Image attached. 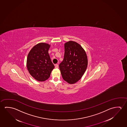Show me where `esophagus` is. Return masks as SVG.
<instances>
[{
  "instance_id": "obj_1",
  "label": "esophagus",
  "mask_w": 127,
  "mask_h": 127,
  "mask_svg": "<svg viewBox=\"0 0 127 127\" xmlns=\"http://www.w3.org/2000/svg\"><path fill=\"white\" fill-rule=\"evenodd\" d=\"M55 68H58V64H55Z\"/></svg>"
}]
</instances>
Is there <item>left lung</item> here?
Masks as SVG:
<instances>
[{
  "mask_svg": "<svg viewBox=\"0 0 127 127\" xmlns=\"http://www.w3.org/2000/svg\"><path fill=\"white\" fill-rule=\"evenodd\" d=\"M64 59L59 66L63 79L70 84L80 80L86 70L87 56L79 44L69 41L64 44Z\"/></svg>",
  "mask_w": 127,
  "mask_h": 127,
  "instance_id": "obj_1",
  "label": "left lung"
}]
</instances>
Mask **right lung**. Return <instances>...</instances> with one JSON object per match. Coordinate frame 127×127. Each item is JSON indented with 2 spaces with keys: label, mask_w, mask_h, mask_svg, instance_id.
<instances>
[{
  "label": "right lung",
  "mask_w": 127,
  "mask_h": 127,
  "mask_svg": "<svg viewBox=\"0 0 127 127\" xmlns=\"http://www.w3.org/2000/svg\"><path fill=\"white\" fill-rule=\"evenodd\" d=\"M50 44L41 42L33 46L27 56V67L30 74L38 81H44L49 78L54 69L48 50Z\"/></svg>",
  "instance_id": "1"
}]
</instances>
